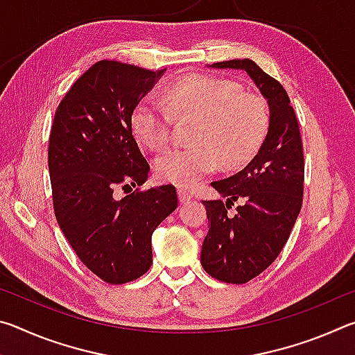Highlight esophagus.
<instances>
[{
    "label": "esophagus",
    "instance_id": "34e87169",
    "mask_svg": "<svg viewBox=\"0 0 355 355\" xmlns=\"http://www.w3.org/2000/svg\"><path fill=\"white\" fill-rule=\"evenodd\" d=\"M178 199H180V202L182 203H188L191 199H192V196H191V192L188 191V189H184V188H178Z\"/></svg>",
    "mask_w": 355,
    "mask_h": 355
}]
</instances>
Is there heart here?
Wrapping results in <instances>:
<instances>
[{"instance_id":"b5f03b06","label":"heart","mask_w":355,"mask_h":355,"mask_svg":"<svg viewBox=\"0 0 355 355\" xmlns=\"http://www.w3.org/2000/svg\"><path fill=\"white\" fill-rule=\"evenodd\" d=\"M173 117L196 120L191 147L169 148L155 158L161 183L192 188L203 177L224 167H238L257 153L269 128L263 98L243 94L239 84L209 75L180 78L163 100L142 98L131 112V131L153 150L171 139Z\"/></svg>"}]
</instances>
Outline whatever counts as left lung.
<instances>
[{
  "label": "left lung",
  "instance_id": "1",
  "mask_svg": "<svg viewBox=\"0 0 355 355\" xmlns=\"http://www.w3.org/2000/svg\"><path fill=\"white\" fill-rule=\"evenodd\" d=\"M213 69L244 70L269 106V128L254 159L235 175L213 182L225 197L203 200L208 233L200 263L211 277L245 284L272 264L284 249L302 207L304 152L297 117L284 86L250 59L211 64ZM242 205L232 216L233 201Z\"/></svg>",
  "mask_w": 355,
  "mask_h": 355
}]
</instances>
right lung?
<instances>
[{
    "mask_svg": "<svg viewBox=\"0 0 355 355\" xmlns=\"http://www.w3.org/2000/svg\"><path fill=\"white\" fill-rule=\"evenodd\" d=\"M164 70L95 62L59 103L48 144L58 224L78 258L111 285L139 279L152 266V233L178 205L172 184L131 191L150 166L131 131V112Z\"/></svg>",
    "mask_w": 355,
    "mask_h": 355,
    "instance_id": "obj_1",
    "label": "right lung"
}]
</instances>
